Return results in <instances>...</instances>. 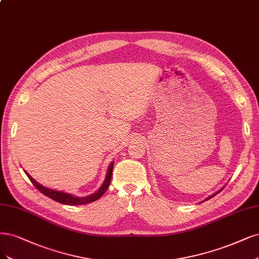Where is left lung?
I'll return each mask as SVG.
<instances>
[{
  "mask_svg": "<svg viewBox=\"0 0 259 259\" xmlns=\"http://www.w3.org/2000/svg\"><path fill=\"white\" fill-rule=\"evenodd\" d=\"M220 192H221V191H220ZM218 193H219V192H218ZM218 193H217V194H218ZM217 194H214V195H212V196H210V197H209V198H207V200H208V199H210V198H212V197H213V196H215Z\"/></svg>",
  "mask_w": 259,
  "mask_h": 259,
  "instance_id": "left-lung-1",
  "label": "left lung"
}]
</instances>
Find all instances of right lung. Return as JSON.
<instances>
[{
    "instance_id": "obj_1",
    "label": "right lung",
    "mask_w": 259,
    "mask_h": 259,
    "mask_svg": "<svg viewBox=\"0 0 259 259\" xmlns=\"http://www.w3.org/2000/svg\"><path fill=\"white\" fill-rule=\"evenodd\" d=\"M112 168H113V163L110 164L109 168H108V172H107V176H106V179L102 185L101 189L97 191L96 193L88 196V197H74L73 195L70 194H67V193H63V192H58V191H55V190H50V189H47V187H45L42 185H40L39 183H37L36 181H35L33 178L26 174V176L29 177V179L31 180V182L34 184V186L36 187V189L42 193L45 196H47V197L53 199L55 201H58L60 203H64V204H68V206H78V204H85V203H90V202H93L95 200H97L99 198H101L102 196L105 194V192L107 191V189L109 187V184H110V181H111V175H112Z\"/></svg>"
}]
</instances>
